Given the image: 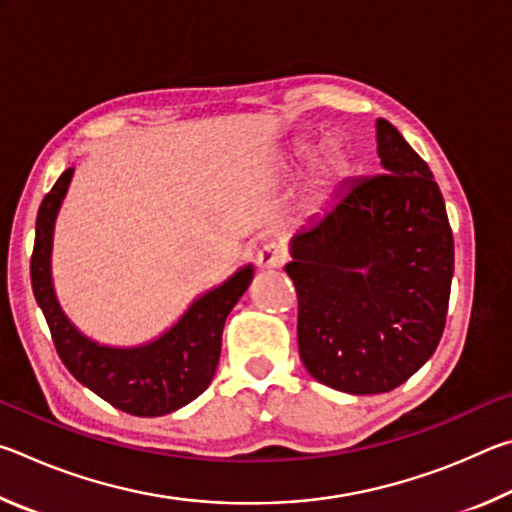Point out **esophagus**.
<instances>
[{"label": "esophagus", "mask_w": 512, "mask_h": 512, "mask_svg": "<svg viewBox=\"0 0 512 512\" xmlns=\"http://www.w3.org/2000/svg\"><path fill=\"white\" fill-rule=\"evenodd\" d=\"M257 257L262 268H280L284 262H287V253H284V248L280 244H275V241L264 244Z\"/></svg>", "instance_id": "obj_1"}]
</instances>
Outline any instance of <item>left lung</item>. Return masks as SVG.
<instances>
[{
	"mask_svg": "<svg viewBox=\"0 0 512 512\" xmlns=\"http://www.w3.org/2000/svg\"><path fill=\"white\" fill-rule=\"evenodd\" d=\"M381 173L352 178L291 239L298 348L309 375L350 395L388 393L436 352L454 275L443 194L377 119Z\"/></svg>",
	"mask_w": 512,
	"mask_h": 512,
	"instance_id": "1",
	"label": "left lung"
}]
</instances>
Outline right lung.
Returning <instances> with one entry per match:
<instances>
[{
    "instance_id": "obj_1",
    "label": "right lung",
    "mask_w": 512,
    "mask_h": 512,
    "mask_svg": "<svg viewBox=\"0 0 512 512\" xmlns=\"http://www.w3.org/2000/svg\"><path fill=\"white\" fill-rule=\"evenodd\" d=\"M72 178L74 167L42 201L31 255L33 296L47 318L58 357L83 386L119 411L158 418L183 409L210 386L221 357L225 318L253 282L255 266H241L219 287L198 296L158 339L133 348L94 341L65 316L51 277L56 219Z\"/></svg>"
}]
</instances>
